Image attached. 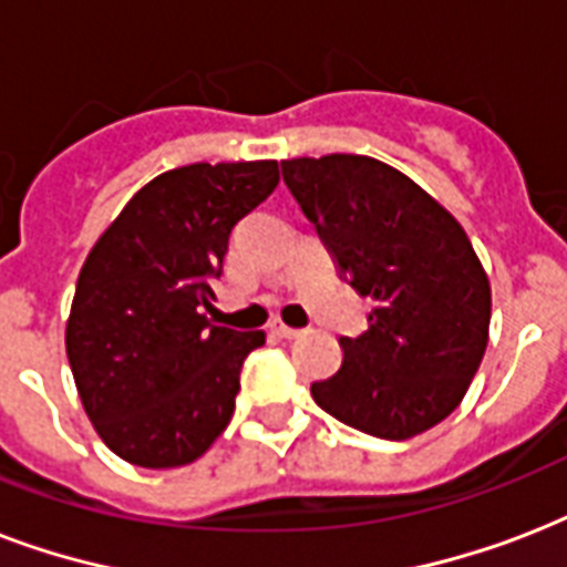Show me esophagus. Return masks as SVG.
<instances>
[{"instance_id":"34e87169","label":"esophagus","mask_w":567,"mask_h":567,"mask_svg":"<svg viewBox=\"0 0 567 567\" xmlns=\"http://www.w3.org/2000/svg\"><path fill=\"white\" fill-rule=\"evenodd\" d=\"M270 332H274L276 338H285V341H291V338L300 336V329H293V327H285L282 320H274L270 323Z\"/></svg>"}]
</instances>
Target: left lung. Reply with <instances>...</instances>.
Here are the masks:
<instances>
[{
    "mask_svg": "<svg viewBox=\"0 0 567 567\" xmlns=\"http://www.w3.org/2000/svg\"><path fill=\"white\" fill-rule=\"evenodd\" d=\"M282 179L338 270L371 297L344 362L315 403L373 439L403 441L447 417L483 362L492 288L465 229L409 176L368 155L282 162Z\"/></svg>",
    "mask_w": 567,
    "mask_h": 567,
    "instance_id": "1",
    "label": "left lung"
}]
</instances>
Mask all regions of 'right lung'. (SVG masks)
Returning <instances> with one entry per match:
<instances>
[{"label":"right lung","instance_id":"right-lung-1","mask_svg":"<svg viewBox=\"0 0 567 567\" xmlns=\"http://www.w3.org/2000/svg\"><path fill=\"white\" fill-rule=\"evenodd\" d=\"M279 185L276 162L188 164L137 190L75 282L66 359L102 441L137 467H179L235 412L240 368L265 332L214 327L235 223Z\"/></svg>","mask_w":567,"mask_h":567}]
</instances>
